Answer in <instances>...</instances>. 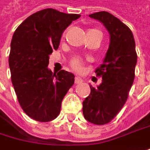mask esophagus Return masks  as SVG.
I'll use <instances>...</instances> for the list:
<instances>
[{
    "label": "esophagus",
    "mask_w": 150,
    "mask_h": 150,
    "mask_svg": "<svg viewBox=\"0 0 150 150\" xmlns=\"http://www.w3.org/2000/svg\"><path fill=\"white\" fill-rule=\"evenodd\" d=\"M83 79H81L80 77H76V78H75V83H76V84L81 83H83Z\"/></svg>",
    "instance_id": "obj_1"
}]
</instances>
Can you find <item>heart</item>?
Masks as SVG:
<instances>
[{
  "label": "heart",
  "mask_w": 150,
  "mask_h": 150,
  "mask_svg": "<svg viewBox=\"0 0 150 150\" xmlns=\"http://www.w3.org/2000/svg\"><path fill=\"white\" fill-rule=\"evenodd\" d=\"M88 32H100V30L96 29V28H91L89 29ZM85 63L84 60H83L82 58H80L79 56H73L71 57L70 62H69V64L71 66V67L72 69H74L75 71H81L83 67V65Z\"/></svg>",
  "instance_id": "heart-1"
}]
</instances>
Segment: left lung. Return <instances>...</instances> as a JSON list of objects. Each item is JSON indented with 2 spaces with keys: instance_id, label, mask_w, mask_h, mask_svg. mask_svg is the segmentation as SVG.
Masks as SVG:
<instances>
[{
  "instance_id": "8db88e82",
  "label": "left lung",
  "mask_w": 150,
  "mask_h": 150,
  "mask_svg": "<svg viewBox=\"0 0 150 150\" xmlns=\"http://www.w3.org/2000/svg\"><path fill=\"white\" fill-rule=\"evenodd\" d=\"M99 20L110 34V45L103 64L96 70L102 78L97 88L83 102V114L88 122L105 125L113 120L127 100L135 77L137 52L131 29L107 11L89 15Z\"/></svg>"
}]
</instances>
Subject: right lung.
Returning <instances> with one entry per match:
<instances>
[{
	"instance_id": "obj_1",
	"label": "right lung",
	"mask_w": 150,
	"mask_h": 150,
	"mask_svg": "<svg viewBox=\"0 0 150 150\" xmlns=\"http://www.w3.org/2000/svg\"><path fill=\"white\" fill-rule=\"evenodd\" d=\"M79 14L47 8L26 18L16 29L11 42V79L23 111L35 121L56 119L62 101L74 83L75 76L48 69L49 56L60 45L62 34Z\"/></svg>"
}]
</instances>
